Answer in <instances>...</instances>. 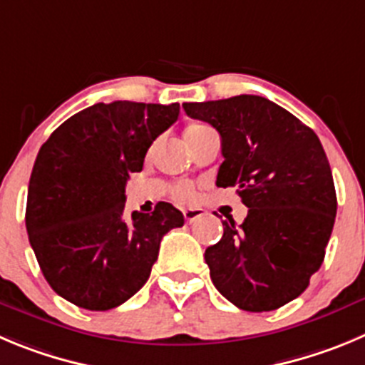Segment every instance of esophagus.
I'll return each instance as SVG.
<instances>
[{
	"mask_svg": "<svg viewBox=\"0 0 365 365\" xmlns=\"http://www.w3.org/2000/svg\"><path fill=\"white\" fill-rule=\"evenodd\" d=\"M203 214H205V210L200 209V207H192V209L183 210V217H185L187 223H192V221H196L198 217H202Z\"/></svg>",
	"mask_w": 365,
	"mask_h": 365,
	"instance_id": "1",
	"label": "esophagus"
}]
</instances>
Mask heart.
Masks as SVG:
<instances>
[{"label": "heart", "instance_id": "1", "mask_svg": "<svg viewBox=\"0 0 365 365\" xmlns=\"http://www.w3.org/2000/svg\"><path fill=\"white\" fill-rule=\"evenodd\" d=\"M202 128H207V125H202V124L189 125V128L185 129V133L198 131V129H202ZM175 196L180 200H190L192 198V187L187 185V183H178V185L175 187Z\"/></svg>", "mask_w": 365, "mask_h": 365}]
</instances>
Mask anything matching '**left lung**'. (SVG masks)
I'll use <instances>...</instances> for the list:
<instances>
[{
  "instance_id": "left-lung-1",
  "label": "left lung",
  "mask_w": 365,
  "mask_h": 365,
  "mask_svg": "<svg viewBox=\"0 0 365 365\" xmlns=\"http://www.w3.org/2000/svg\"><path fill=\"white\" fill-rule=\"evenodd\" d=\"M221 136L217 187H237L248 214L223 221L205 250L210 279L245 312H272L308 288L324 261L336 214L331 169L319 136L275 102L237 95L185 102Z\"/></svg>"
}]
</instances>
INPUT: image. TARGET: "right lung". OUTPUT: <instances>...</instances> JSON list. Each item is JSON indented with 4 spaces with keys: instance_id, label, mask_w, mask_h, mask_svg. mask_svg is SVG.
Masks as SVG:
<instances>
[{
    "instance_id": "right-lung-1",
    "label": "right lung",
    "mask_w": 365,
    "mask_h": 365,
    "mask_svg": "<svg viewBox=\"0 0 365 365\" xmlns=\"http://www.w3.org/2000/svg\"><path fill=\"white\" fill-rule=\"evenodd\" d=\"M178 115V102H98L41 145L26 232L44 279L71 304L106 312L128 301L149 279L162 237L183 225V214L165 202L151 214L124 216L129 175L142 171L153 140Z\"/></svg>"
}]
</instances>
